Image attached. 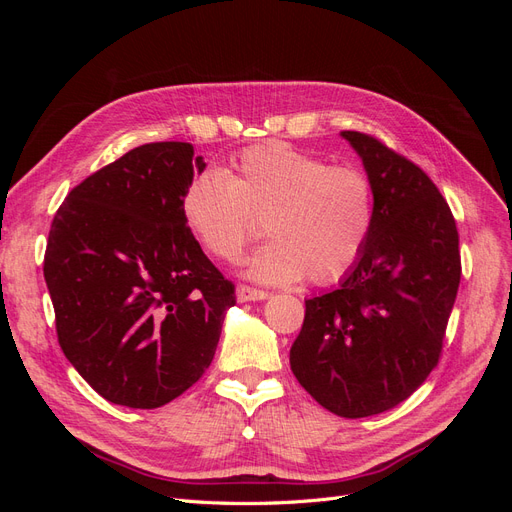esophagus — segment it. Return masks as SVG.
I'll list each match as a JSON object with an SVG mask.
<instances>
[{
    "mask_svg": "<svg viewBox=\"0 0 512 512\" xmlns=\"http://www.w3.org/2000/svg\"><path fill=\"white\" fill-rule=\"evenodd\" d=\"M237 299H239L241 303H247V301H265V299H269V292H267V290L252 288V286H239V288H237Z\"/></svg>",
    "mask_w": 512,
    "mask_h": 512,
    "instance_id": "1",
    "label": "esophagus"
}]
</instances>
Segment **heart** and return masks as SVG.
<instances>
[{
    "label": "heart",
    "instance_id": "heart-1",
    "mask_svg": "<svg viewBox=\"0 0 512 512\" xmlns=\"http://www.w3.org/2000/svg\"><path fill=\"white\" fill-rule=\"evenodd\" d=\"M190 232L220 260H235L258 235L269 241L245 273L265 284H314L344 277L361 258L376 220L374 185L356 166H331L284 143L241 151L224 173L207 170L181 198Z\"/></svg>",
    "mask_w": 512,
    "mask_h": 512
}]
</instances>
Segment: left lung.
Returning <instances> with one entry per match:
<instances>
[{
  "label": "left lung",
  "instance_id": "left-lung-1",
  "mask_svg": "<svg viewBox=\"0 0 512 512\" xmlns=\"http://www.w3.org/2000/svg\"><path fill=\"white\" fill-rule=\"evenodd\" d=\"M374 185L361 258L305 301L290 369L322 408L363 418L395 408L438 365L461 280L451 209L421 168L363 132H342Z\"/></svg>",
  "mask_w": 512,
  "mask_h": 512
}]
</instances>
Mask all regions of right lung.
Instances as JSON below:
<instances>
[{"instance_id": "right-lung-1", "label": "right lung", "mask_w": 512, "mask_h": 512, "mask_svg": "<svg viewBox=\"0 0 512 512\" xmlns=\"http://www.w3.org/2000/svg\"><path fill=\"white\" fill-rule=\"evenodd\" d=\"M205 166L190 143L141 145L76 185L55 213L44 280L59 346L111 404L160 408L213 361L235 286L181 213Z\"/></svg>"}]
</instances>
